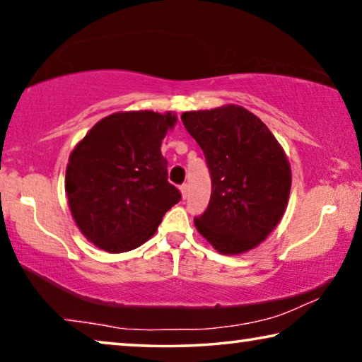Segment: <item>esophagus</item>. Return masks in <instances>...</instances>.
<instances>
[{"instance_id":"34e87169","label":"esophagus","mask_w":362,"mask_h":362,"mask_svg":"<svg viewBox=\"0 0 362 362\" xmlns=\"http://www.w3.org/2000/svg\"><path fill=\"white\" fill-rule=\"evenodd\" d=\"M180 193H182V198L187 199V196H188V185H187V183H183V185L180 187Z\"/></svg>"}]
</instances>
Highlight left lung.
Returning a JSON list of instances; mask_svg holds the SVG:
<instances>
[{"label":"left lung","instance_id":"8db88e82","mask_svg":"<svg viewBox=\"0 0 362 362\" xmlns=\"http://www.w3.org/2000/svg\"><path fill=\"white\" fill-rule=\"evenodd\" d=\"M206 156L211 201L194 218L199 235L223 255L259 246L283 218L292 185L283 146L260 118L240 105L182 113Z\"/></svg>","mask_w":362,"mask_h":362}]
</instances>
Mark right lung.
Wrapping results in <instances>:
<instances>
[{"instance_id": "add662e5", "label": "right lung", "mask_w": 362, "mask_h": 362, "mask_svg": "<svg viewBox=\"0 0 362 362\" xmlns=\"http://www.w3.org/2000/svg\"><path fill=\"white\" fill-rule=\"evenodd\" d=\"M173 112H118L95 122L70 153L65 192L86 240L110 254L142 246L180 201L161 144Z\"/></svg>"}]
</instances>
